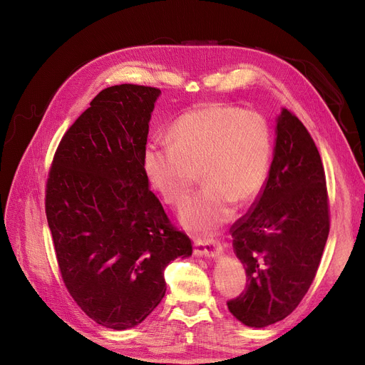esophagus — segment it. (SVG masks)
Here are the masks:
<instances>
[{
	"label": "esophagus",
	"instance_id": "esophagus-1",
	"mask_svg": "<svg viewBox=\"0 0 365 365\" xmlns=\"http://www.w3.org/2000/svg\"><path fill=\"white\" fill-rule=\"evenodd\" d=\"M222 253V245L213 238L195 240V255L201 257H217Z\"/></svg>",
	"mask_w": 365,
	"mask_h": 365
}]
</instances>
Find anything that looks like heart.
<instances>
[{
  "label": "heart",
  "instance_id": "1",
  "mask_svg": "<svg viewBox=\"0 0 365 365\" xmlns=\"http://www.w3.org/2000/svg\"><path fill=\"white\" fill-rule=\"evenodd\" d=\"M171 143L150 142L143 168L165 204L180 205L198 173L204 187L182 208V223L197 232L215 231L264 186L271 164V128L262 113L231 105L190 109L170 128Z\"/></svg>",
  "mask_w": 365,
  "mask_h": 365
}]
</instances>
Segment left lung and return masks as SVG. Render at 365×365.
Here are the masks:
<instances>
[{
    "label": "left lung",
    "mask_w": 365,
    "mask_h": 365,
    "mask_svg": "<svg viewBox=\"0 0 365 365\" xmlns=\"http://www.w3.org/2000/svg\"><path fill=\"white\" fill-rule=\"evenodd\" d=\"M329 231L319 152L302 121L282 109L269 176L250 212L231 227L247 285L227 302L229 312L255 329L289 317L317 275Z\"/></svg>",
    "instance_id": "obj_1"
}]
</instances>
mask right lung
<instances>
[{
    "instance_id": "1",
    "label": "right lung",
    "mask_w": 365,
    "mask_h": 365,
    "mask_svg": "<svg viewBox=\"0 0 365 365\" xmlns=\"http://www.w3.org/2000/svg\"><path fill=\"white\" fill-rule=\"evenodd\" d=\"M161 90H102L65 133L46 186V215L66 289L93 321L136 327L163 300L164 269L192 255L143 168L150 113Z\"/></svg>"
}]
</instances>
